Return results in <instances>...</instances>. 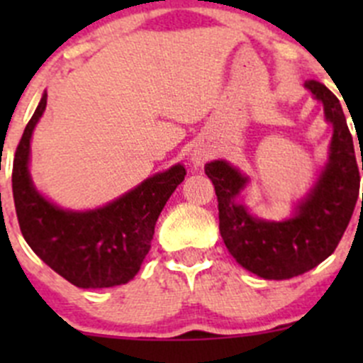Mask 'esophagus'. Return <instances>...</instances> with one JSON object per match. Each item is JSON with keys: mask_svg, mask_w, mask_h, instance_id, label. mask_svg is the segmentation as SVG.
<instances>
[{"mask_svg": "<svg viewBox=\"0 0 363 363\" xmlns=\"http://www.w3.org/2000/svg\"><path fill=\"white\" fill-rule=\"evenodd\" d=\"M207 152H203V151H199V152H193V156H191V161L193 163L196 164V167H200V164L203 163L205 160H207Z\"/></svg>", "mask_w": 363, "mask_h": 363, "instance_id": "34e87169", "label": "esophagus"}]
</instances>
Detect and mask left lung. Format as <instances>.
I'll list each match as a JSON object with an SVG mask.
<instances>
[{
    "label": "left lung",
    "instance_id": "left-lung-1",
    "mask_svg": "<svg viewBox=\"0 0 363 363\" xmlns=\"http://www.w3.org/2000/svg\"><path fill=\"white\" fill-rule=\"evenodd\" d=\"M306 87L323 104L334 133L327 164L313 189L296 205L294 218H255L237 200L250 179L223 160L205 164L218 196L219 233L225 246L237 263L263 279H290L327 259L342 239L360 193L353 137L337 96L318 80H307Z\"/></svg>",
    "mask_w": 363,
    "mask_h": 363
}]
</instances>
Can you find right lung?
Returning a JSON list of instances; mask_svg holds the SVG:
<instances>
[{
	"label": "right lung",
	"mask_w": 363,
	"mask_h": 363,
	"mask_svg": "<svg viewBox=\"0 0 363 363\" xmlns=\"http://www.w3.org/2000/svg\"><path fill=\"white\" fill-rule=\"evenodd\" d=\"M45 107L43 93L13 158L12 191L23 237L54 272L75 286L126 284L151 250L156 221L184 181L186 168L174 164L105 207L86 212L57 207L36 191L28 168L29 142Z\"/></svg>",
	"instance_id": "add662e5"
}]
</instances>
